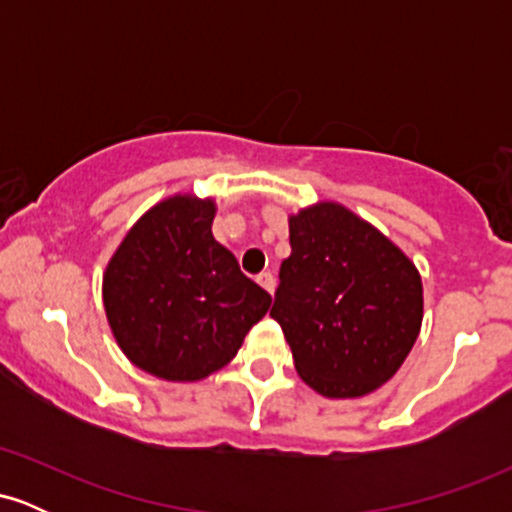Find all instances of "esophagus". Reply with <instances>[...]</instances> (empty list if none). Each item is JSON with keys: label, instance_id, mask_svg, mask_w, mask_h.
Listing matches in <instances>:
<instances>
[{"label": "esophagus", "instance_id": "34e87169", "mask_svg": "<svg viewBox=\"0 0 512 512\" xmlns=\"http://www.w3.org/2000/svg\"><path fill=\"white\" fill-rule=\"evenodd\" d=\"M257 284H260L264 291L274 293V289H276V279H274V274H272V272H262V274H257Z\"/></svg>", "mask_w": 512, "mask_h": 512}]
</instances>
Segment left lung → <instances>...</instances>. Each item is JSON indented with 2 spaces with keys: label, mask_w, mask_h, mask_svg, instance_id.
<instances>
[{
  "label": "left lung",
  "mask_w": 512,
  "mask_h": 512,
  "mask_svg": "<svg viewBox=\"0 0 512 512\" xmlns=\"http://www.w3.org/2000/svg\"><path fill=\"white\" fill-rule=\"evenodd\" d=\"M272 317L293 366L317 395H370L397 373L421 332L424 286L414 262L339 202L289 216Z\"/></svg>",
  "instance_id": "left-lung-1"
}]
</instances>
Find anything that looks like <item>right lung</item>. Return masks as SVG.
Listing matches in <instances>:
<instances>
[{
	"instance_id": "1",
	"label": "right lung",
	"mask_w": 512,
	"mask_h": 512,
	"mask_svg": "<svg viewBox=\"0 0 512 512\" xmlns=\"http://www.w3.org/2000/svg\"><path fill=\"white\" fill-rule=\"evenodd\" d=\"M214 216L211 197H166L129 228L103 272L117 346L170 383H197L231 363L272 305L211 236Z\"/></svg>"
}]
</instances>
